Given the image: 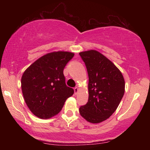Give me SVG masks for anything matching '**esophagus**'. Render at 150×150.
Wrapping results in <instances>:
<instances>
[{"label": "esophagus", "mask_w": 150, "mask_h": 150, "mask_svg": "<svg viewBox=\"0 0 150 150\" xmlns=\"http://www.w3.org/2000/svg\"><path fill=\"white\" fill-rule=\"evenodd\" d=\"M74 92H75V94H77V92H78V87H75L74 88Z\"/></svg>", "instance_id": "1"}]
</instances>
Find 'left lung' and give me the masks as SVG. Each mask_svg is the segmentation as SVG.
Listing matches in <instances>:
<instances>
[{
	"instance_id": "8db88e82",
	"label": "left lung",
	"mask_w": 150,
	"mask_h": 150,
	"mask_svg": "<svg viewBox=\"0 0 150 150\" xmlns=\"http://www.w3.org/2000/svg\"><path fill=\"white\" fill-rule=\"evenodd\" d=\"M89 76V98L80 107L85 119L98 123L109 118L119 105L125 92V81L116 66L94 50L79 53Z\"/></svg>"
}]
</instances>
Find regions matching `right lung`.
I'll list each match as a JSON object with an SVG mask.
<instances>
[{"label":"right lung","instance_id":"1","mask_svg":"<svg viewBox=\"0 0 150 150\" xmlns=\"http://www.w3.org/2000/svg\"><path fill=\"white\" fill-rule=\"evenodd\" d=\"M74 53L57 51L44 55L25 70L21 80L24 99L30 111L40 118H50L61 111L73 94L65 84L63 70Z\"/></svg>","mask_w":150,"mask_h":150}]
</instances>
